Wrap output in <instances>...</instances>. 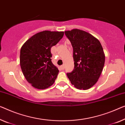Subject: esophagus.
I'll return each mask as SVG.
<instances>
[{
    "mask_svg": "<svg viewBox=\"0 0 125 125\" xmlns=\"http://www.w3.org/2000/svg\"><path fill=\"white\" fill-rule=\"evenodd\" d=\"M60 68L62 70H63L64 69V65H62V66H60Z\"/></svg>",
    "mask_w": 125,
    "mask_h": 125,
    "instance_id": "34e87169",
    "label": "esophagus"
}]
</instances>
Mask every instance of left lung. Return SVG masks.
<instances>
[{
  "label": "left lung",
  "mask_w": 125,
  "mask_h": 125,
  "mask_svg": "<svg viewBox=\"0 0 125 125\" xmlns=\"http://www.w3.org/2000/svg\"><path fill=\"white\" fill-rule=\"evenodd\" d=\"M73 47L74 69L67 75L74 86L87 90L98 81L105 63V54L98 39L79 29L64 31Z\"/></svg>",
  "instance_id": "8db88e82"
}]
</instances>
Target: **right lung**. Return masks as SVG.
<instances>
[{"mask_svg":"<svg viewBox=\"0 0 125 125\" xmlns=\"http://www.w3.org/2000/svg\"><path fill=\"white\" fill-rule=\"evenodd\" d=\"M64 35L63 31H43L28 39L20 51V66L27 82L45 89L55 82L59 70L52 62L51 49Z\"/></svg>","mask_w":125,"mask_h":125,"instance_id":"1","label":"right lung"}]
</instances>
